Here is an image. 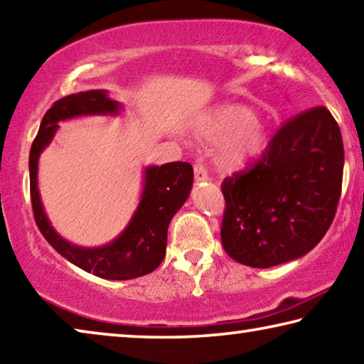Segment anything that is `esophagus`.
<instances>
[{
	"mask_svg": "<svg viewBox=\"0 0 364 364\" xmlns=\"http://www.w3.org/2000/svg\"><path fill=\"white\" fill-rule=\"evenodd\" d=\"M194 178L197 183H202V181H207L208 180V175H207V170L202 164H196L194 165Z\"/></svg>",
	"mask_w": 364,
	"mask_h": 364,
	"instance_id": "obj_1",
	"label": "esophagus"
}]
</instances>
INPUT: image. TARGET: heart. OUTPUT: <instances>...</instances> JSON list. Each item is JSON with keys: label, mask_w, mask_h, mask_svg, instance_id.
<instances>
[{"label": "heart", "mask_w": 364, "mask_h": 364, "mask_svg": "<svg viewBox=\"0 0 364 364\" xmlns=\"http://www.w3.org/2000/svg\"><path fill=\"white\" fill-rule=\"evenodd\" d=\"M196 136L208 146H221L220 165L228 171L249 167L269 144L268 128L254 109L223 104L208 110L196 123Z\"/></svg>", "instance_id": "1"}]
</instances>
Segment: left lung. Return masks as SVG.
Returning a JSON list of instances; mask_svg holds the SVG:
<instances>
[{"label":"left lung","instance_id":"obj_1","mask_svg":"<svg viewBox=\"0 0 364 364\" xmlns=\"http://www.w3.org/2000/svg\"><path fill=\"white\" fill-rule=\"evenodd\" d=\"M342 175V134L329 110L319 106L294 117L254 168L221 184L226 254L252 268L306 255L336 217Z\"/></svg>","mask_w":364,"mask_h":364}]
</instances>
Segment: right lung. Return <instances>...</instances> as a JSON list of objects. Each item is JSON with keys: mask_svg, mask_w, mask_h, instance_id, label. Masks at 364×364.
Instances as JSON below:
<instances>
[{"mask_svg": "<svg viewBox=\"0 0 364 364\" xmlns=\"http://www.w3.org/2000/svg\"><path fill=\"white\" fill-rule=\"evenodd\" d=\"M123 104L109 97L106 90L70 95L53 104L43 117L38 134L30 149V196L35 221L46 241L65 260L93 273L97 278L127 281L152 273L165 257L167 231L171 218L188 200L194 171L188 162L147 165L143 173L136 210L128 225L112 241L100 247H83L67 241L54 230L43 207L38 189V160L59 130V122L85 115H119Z\"/></svg>", "mask_w": 364, "mask_h": 364, "instance_id": "add662e5", "label": "right lung"}]
</instances>
